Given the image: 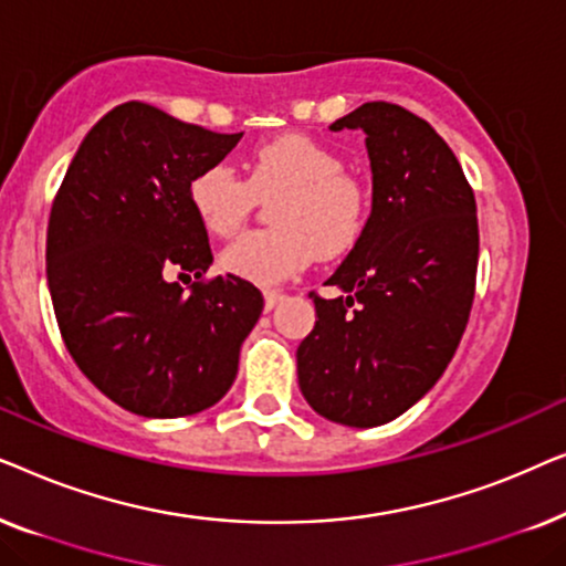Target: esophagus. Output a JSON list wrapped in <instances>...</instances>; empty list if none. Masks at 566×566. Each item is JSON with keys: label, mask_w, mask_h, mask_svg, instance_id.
<instances>
[{"label": "esophagus", "mask_w": 566, "mask_h": 566, "mask_svg": "<svg viewBox=\"0 0 566 566\" xmlns=\"http://www.w3.org/2000/svg\"><path fill=\"white\" fill-rule=\"evenodd\" d=\"M283 301V293L281 291H265V308L270 312V308H275L277 304Z\"/></svg>", "instance_id": "34e87169"}]
</instances>
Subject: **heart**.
I'll return each mask as SVG.
<instances>
[{
    "label": "heart",
    "instance_id": "b5f03b06",
    "mask_svg": "<svg viewBox=\"0 0 566 566\" xmlns=\"http://www.w3.org/2000/svg\"><path fill=\"white\" fill-rule=\"evenodd\" d=\"M242 180L229 165H208L188 185V203L208 234L231 237L250 219L254 198L277 192L275 227L252 231L221 252L229 275L275 285L296 275L316 252L339 254L366 227L368 196L358 177L314 138L289 134L260 144L244 159Z\"/></svg>",
    "mask_w": 566,
    "mask_h": 566
}]
</instances>
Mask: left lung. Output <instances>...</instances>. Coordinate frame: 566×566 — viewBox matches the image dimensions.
I'll return each mask as SVG.
<instances>
[{"mask_svg": "<svg viewBox=\"0 0 566 566\" xmlns=\"http://www.w3.org/2000/svg\"><path fill=\"white\" fill-rule=\"evenodd\" d=\"M360 128L374 172L366 229L314 298L316 324L296 350L314 412L376 428L407 412L451 363L476 289L474 190L428 120L366 103L329 130Z\"/></svg>", "mask_w": 566, "mask_h": 566, "instance_id": "8db88e82", "label": "left lung"}]
</instances>
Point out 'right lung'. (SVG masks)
I'll list each match as a JSON object with an SVG mask.
<instances>
[{"label": "right lung", "mask_w": 566, "mask_h": 566, "mask_svg": "<svg viewBox=\"0 0 566 566\" xmlns=\"http://www.w3.org/2000/svg\"><path fill=\"white\" fill-rule=\"evenodd\" d=\"M239 138L130 99L84 136L53 200L45 275L61 337L82 374L134 415L213 407L262 314L250 281H203L213 254L188 203L192 177ZM172 274L197 283L188 292Z\"/></svg>", "instance_id": "obj_1"}]
</instances>
